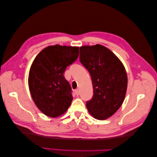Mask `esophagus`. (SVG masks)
<instances>
[{
	"instance_id": "34e87169",
	"label": "esophagus",
	"mask_w": 157,
	"mask_h": 157,
	"mask_svg": "<svg viewBox=\"0 0 157 157\" xmlns=\"http://www.w3.org/2000/svg\"><path fill=\"white\" fill-rule=\"evenodd\" d=\"M75 94L76 95H79V94H80V91H79L78 89H76L75 90Z\"/></svg>"
}]
</instances>
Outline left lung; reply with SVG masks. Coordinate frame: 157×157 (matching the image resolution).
Instances as JSON below:
<instances>
[{
	"mask_svg": "<svg viewBox=\"0 0 157 157\" xmlns=\"http://www.w3.org/2000/svg\"><path fill=\"white\" fill-rule=\"evenodd\" d=\"M79 59L90 74L93 86L94 94L86 101L87 109L96 119H106L124 101L127 88L124 67L111 51L100 44L80 47Z\"/></svg>",
	"mask_w": 157,
	"mask_h": 157,
	"instance_id": "8db88e82",
	"label": "left lung"
}]
</instances>
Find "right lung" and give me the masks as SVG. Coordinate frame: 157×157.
Masks as SVG:
<instances>
[{
    "label": "right lung",
    "instance_id": "add662e5",
    "mask_svg": "<svg viewBox=\"0 0 157 157\" xmlns=\"http://www.w3.org/2000/svg\"><path fill=\"white\" fill-rule=\"evenodd\" d=\"M78 47L54 45L44 48L30 67L28 86L36 106L44 114L56 117L72 101V90L64 73L76 60Z\"/></svg>",
    "mask_w": 157,
    "mask_h": 157
}]
</instances>
